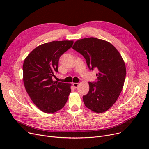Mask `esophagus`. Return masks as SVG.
I'll return each mask as SVG.
<instances>
[{"instance_id": "34e87169", "label": "esophagus", "mask_w": 149, "mask_h": 149, "mask_svg": "<svg viewBox=\"0 0 149 149\" xmlns=\"http://www.w3.org/2000/svg\"><path fill=\"white\" fill-rule=\"evenodd\" d=\"M73 86H74V87L75 88H77V87L79 86V83H74L73 84Z\"/></svg>"}]
</instances>
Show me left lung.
Returning a JSON list of instances; mask_svg holds the SVG:
<instances>
[{"mask_svg":"<svg viewBox=\"0 0 149 149\" xmlns=\"http://www.w3.org/2000/svg\"><path fill=\"white\" fill-rule=\"evenodd\" d=\"M72 48L86 60L91 70L97 69V81L89 82V91L83 96L85 106L102 113L112 107L123 89L126 65L119 52L110 43L94 37L80 39Z\"/></svg>","mask_w":149,"mask_h":149,"instance_id":"8db88e82","label":"left lung"}]
</instances>
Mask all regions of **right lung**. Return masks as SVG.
<instances>
[{
    "label": "right lung",
    "mask_w": 149,
    "mask_h": 149,
    "mask_svg": "<svg viewBox=\"0 0 149 149\" xmlns=\"http://www.w3.org/2000/svg\"><path fill=\"white\" fill-rule=\"evenodd\" d=\"M73 41H53L31 51L23 65V83L34 104L43 112L52 113L63 107L70 93V84L53 81L58 72L61 55L72 48Z\"/></svg>",
    "instance_id": "obj_1"
}]
</instances>
